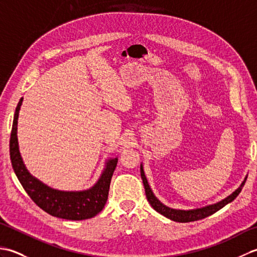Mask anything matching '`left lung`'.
I'll return each instance as SVG.
<instances>
[{
  "instance_id": "obj_1",
  "label": "left lung",
  "mask_w": 257,
  "mask_h": 257,
  "mask_svg": "<svg viewBox=\"0 0 257 257\" xmlns=\"http://www.w3.org/2000/svg\"><path fill=\"white\" fill-rule=\"evenodd\" d=\"M140 173H141V179H143V182H144V185H145L147 200L149 201V203L151 204V206L154 207V209L157 212H159L160 214L168 217V219H170L172 221H176V222H181V223L202 220L206 216L212 215L213 213H215L216 211L221 210L223 206H225L227 203H230V202H232L239 194V192L242 191L243 185L245 184V181H246V179H247V177L245 178L243 183L241 184V187H239L237 190L234 191V192L231 195H228L227 198H225L224 200L217 202V203H215V204H211V205H207V206H204V207H201V209L184 211V210L171 209V207L162 204L161 202L156 198L154 192L151 191L149 184H148V181H147V178L145 176L143 166H140Z\"/></svg>"
}]
</instances>
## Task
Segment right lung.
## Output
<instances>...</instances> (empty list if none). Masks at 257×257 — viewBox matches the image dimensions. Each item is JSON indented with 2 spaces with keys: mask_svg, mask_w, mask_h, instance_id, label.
Returning <instances> with one entry per match:
<instances>
[{
  "mask_svg": "<svg viewBox=\"0 0 257 257\" xmlns=\"http://www.w3.org/2000/svg\"><path fill=\"white\" fill-rule=\"evenodd\" d=\"M22 101H23V98H21L16 107L10 138L11 162L22 187L37 206L53 216L72 221L86 220L96 216L103 209L107 202L111 177L116 169L118 159L114 158V159L108 160L101 177L89 190L66 192V191L54 190L47 187L46 184L31 176L30 172L26 170L20 155L16 134H18V119Z\"/></svg>",
  "mask_w": 257,
  "mask_h": 257,
  "instance_id": "obj_1",
  "label": "right lung"
}]
</instances>
